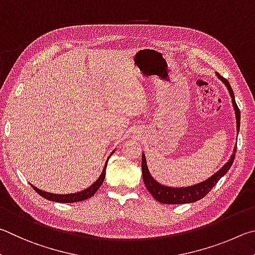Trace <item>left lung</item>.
Instances as JSON below:
<instances>
[{"label":"left lung","instance_id":"1","mask_svg":"<svg viewBox=\"0 0 255 255\" xmlns=\"http://www.w3.org/2000/svg\"><path fill=\"white\" fill-rule=\"evenodd\" d=\"M218 78H220L223 83L226 85L227 89H229L230 95L232 97V102H233V106L235 110L236 114V124H238V131L240 130V120H241V114L238 105H236L235 98H234V93L233 89H232L230 83L227 82V79L222 77L220 74H217ZM235 152L236 148L234 149V153L232 154L231 159L227 161L226 164L223 166L221 170H218L215 175L209 177L207 180H205L200 184L190 186V187H185V188H171V187L162 186L161 184L155 181L152 176L150 175L148 170V167H146V161L144 154H142V177H143L144 185L146 189L149 190V193L153 196V197L158 200V202L162 204H187V203H194L197 202V200L204 198L212 188L215 186L218 180L225 175V173L230 170L232 163L234 162L235 158Z\"/></svg>","mask_w":255,"mask_h":255}]
</instances>
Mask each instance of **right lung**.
<instances>
[{"mask_svg": "<svg viewBox=\"0 0 255 255\" xmlns=\"http://www.w3.org/2000/svg\"><path fill=\"white\" fill-rule=\"evenodd\" d=\"M111 157V155H110ZM109 157V158H110ZM106 166H107V162L105 163V167L103 169L102 171V175L100 176V178L94 182V184L88 187L87 189H85L83 191H79V193H76V194H68V195H57V194H51V193H47V191H42L38 189L37 187H34L31 185V187L37 191V193L42 196L43 198H46L48 200H52V202H58V203H76V202H82V200L85 199H88L91 198L92 196L96 193L98 190V188L102 186L103 181L105 179V172H106Z\"/></svg>", "mask_w": 255, "mask_h": 255, "instance_id": "add662e5", "label": "right lung"}]
</instances>
